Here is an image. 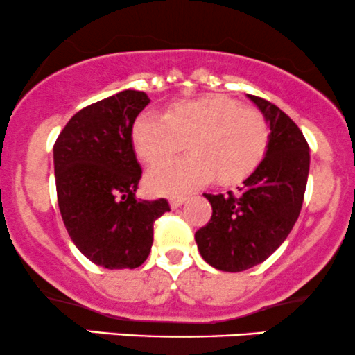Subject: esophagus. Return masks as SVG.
<instances>
[{"label": "esophagus", "mask_w": 355, "mask_h": 355, "mask_svg": "<svg viewBox=\"0 0 355 355\" xmlns=\"http://www.w3.org/2000/svg\"><path fill=\"white\" fill-rule=\"evenodd\" d=\"M184 202H185V197H171L170 198L171 209H178L182 204H184Z\"/></svg>", "instance_id": "obj_1"}]
</instances>
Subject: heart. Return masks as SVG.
I'll return each mask as SVG.
<instances>
[{
  "instance_id": "obj_1",
  "label": "heart",
  "mask_w": 355,
  "mask_h": 355,
  "mask_svg": "<svg viewBox=\"0 0 355 355\" xmlns=\"http://www.w3.org/2000/svg\"><path fill=\"white\" fill-rule=\"evenodd\" d=\"M270 124L259 111L224 96H205L173 104L165 116L143 112L131 139L138 158L158 165L185 146L190 155L163 163L146 175L157 196H180L214 178L231 187L251 177L266 157Z\"/></svg>"
}]
</instances>
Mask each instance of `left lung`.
Segmentation results:
<instances>
[{
    "instance_id": "1",
    "label": "left lung",
    "mask_w": 355,
    "mask_h": 355,
    "mask_svg": "<svg viewBox=\"0 0 355 355\" xmlns=\"http://www.w3.org/2000/svg\"><path fill=\"white\" fill-rule=\"evenodd\" d=\"M270 124V146L237 193H204L212 205L196 232L200 256L216 270L237 272L263 263L286 239L302 210L310 148L290 116L270 101L248 94Z\"/></svg>"
}]
</instances>
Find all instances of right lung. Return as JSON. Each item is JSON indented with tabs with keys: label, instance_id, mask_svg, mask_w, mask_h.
<instances>
[{
	"label": "right lung",
	"instance_id": "add662e5",
	"mask_svg": "<svg viewBox=\"0 0 355 355\" xmlns=\"http://www.w3.org/2000/svg\"><path fill=\"white\" fill-rule=\"evenodd\" d=\"M150 103L141 91L80 109L53 145L58 209L70 239L97 266H141L153 244V224L168 212L166 198L138 200L141 166L131 130Z\"/></svg>",
	"mask_w": 355,
	"mask_h": 355
}]
</instances>
